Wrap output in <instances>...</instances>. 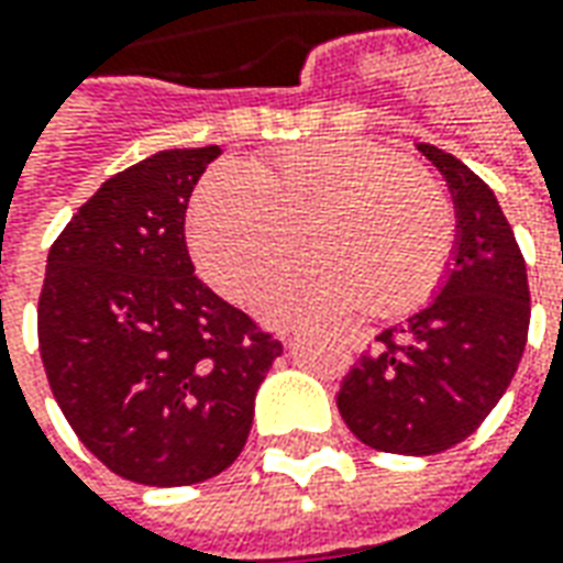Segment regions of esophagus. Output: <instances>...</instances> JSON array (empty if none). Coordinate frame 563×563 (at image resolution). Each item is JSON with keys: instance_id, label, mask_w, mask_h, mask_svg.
Returning <instances> with one entry per match:
<instances>
[{"instance_id": "obj_1", "label": "esophagus", "mask_w": 563, "mask_h": 563, "mask_svg": "<svg viewBox=\"0 0 563 563\" xmlns=\"http://www.w3.org/2000/svg\"><path fill=\"white\" fill-rule=\"evenodd\" d=\"M347 344H350V347H353V350H356V347H363V344H365V341H363V338H356V335H350V338H347Z\"/></svg>"}]
</instances>
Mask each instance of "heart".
<instances>
[{
  "mask_svg": "<svg viewBox=\"0 0 563 563\" xmlns=\"http://www.w3.org/2000/svg\"><path fill=\"white\" fill-rule=\"evenodd\" d=\"M188 231L203 277L234 301L305 231L313 255L277 271L255 308L271 322H322L420 308L445 280L457 216L445 188L387 145L317 140L255 176L216 167L191 200Z\"/></svg>",
  "mask_w": 563,
  "mask_h": 563,
  "instance_id": "1",
  "label": "heart"
}]
</instances>
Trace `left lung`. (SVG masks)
Returning a JSON list of instances; mask_svg holds the SVG:
<instances>
[{"instance_id":"left-lung-1","label":"left lung","mask_w":563,"mask_h":563,"mask_svg":"<svg viewBox=\"0 0 563 563\" xmlns=\"http://www.w3.org/2000/svg\"><path fill=\"white\" fill-rule=\"evenodd\" d=\"M457 207V255L427 308L375 338L341 380L338 411L375 451L427 457L473 435L509 387L528 344L525 255L494 191L430 143Z\"/></svg>"}]
</instances>
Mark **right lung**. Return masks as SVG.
Segmentation results:
<instances>
[{"mask_svg":"<svg viewBox=\"0 0 563 563\" xmlns=\"http://www.w3.org/2000/svg\"><path fill=\"white\" fill-rule=\"evenodd\" d=\"M219 145L170 148L115 173L51 243L38 350L63 418L128 482L198 485L246 445L280 341L203 280L188 198Z\"/></svg>","mask_w":563,"mask_h":563,"instance_id":"right-lung-1","label":"right lung"}]
</instances>
